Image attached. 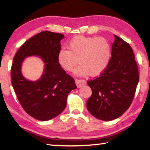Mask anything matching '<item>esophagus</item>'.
<instances>
[{
    "label": "esophagus",
    "instance_id": "obj_1",
    "mask_svg": "<svg viewBox=\"0 0 150 150\" xmlns=\"http://www.w3.org/2000/svg\"><path fill=\"white\" fill-rule=\"evenodd\" d=\"M75 83L77 87H81L86 84V81L84 79H75Z\"/></svg>",
    "mask_w": 150,
    "mask_h": 150
}]
</instances>
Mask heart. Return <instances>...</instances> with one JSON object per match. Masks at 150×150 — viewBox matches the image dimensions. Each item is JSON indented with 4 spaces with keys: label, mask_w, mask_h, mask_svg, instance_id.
Returning <instances> with one entry per match:
<instances>
[{
    "label": "heart",
    "mask_w": 150,
    "mask_h": 150,
    "mask_svg": "<svg viewBox=\"0 0 150 150\" xmlns=\"http://www.w3.org/2000/svg\"><path fill=\"white\" fill-rule=\"evenodd\" d=\"M68 48H62L57 54V62L65 71H72L79 62L75 74L96 77L102 74L110 63L112 47L104 38L77 35L70 40Z\"/></svg>",
    "instance_id": "obj_1"
}]
</instances>
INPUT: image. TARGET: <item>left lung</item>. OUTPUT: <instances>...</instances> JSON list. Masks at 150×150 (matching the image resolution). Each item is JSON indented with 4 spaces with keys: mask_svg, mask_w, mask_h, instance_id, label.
Segmentation results:
<instances>
[{
    "mask_svg": "<svg viewBox=\"0 0 150 150\" xmlns=\"http://www.w3.org/2000/svg\"><path fill=\"white\" fill-rule=\"evenodd\" d=\"M112 57L102 74L87 81L92 95L87 101L88 112L101 120L120 117L128 110L139 81L138 65L128 43L115 35Z\"/></svg>",
    "mask_w": 150,
    "mask_h": 150,
    "instance_id": "1",
    "label": "left lung"
}]
</instances>
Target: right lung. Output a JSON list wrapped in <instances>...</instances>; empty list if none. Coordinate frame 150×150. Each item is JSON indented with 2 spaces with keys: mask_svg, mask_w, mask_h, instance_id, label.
I'll return each mask as SVG.
<instances>
[{
  "mask_svg": "<svg viewBox=\"0 0 150 150\" xmlns=\"http://www.w3.org/2000/svg\"><path fill=\"white\" fill-rule=\"evenodd\" d=\"M64 35L45 31L28 40L15 54L11 67L12 85L22 107L32 117L45 121L64 110L69 92L77 88L75 80L57 62L60 40ZM38 55L46 63L44 74L36 81H28L21 73L25 57Z\"/></svg>",
  "mask_w": 150,
  "mask_h": 150,
  "instance_id": "obj_1",
  "label": "right lung"
}]
</instances>
